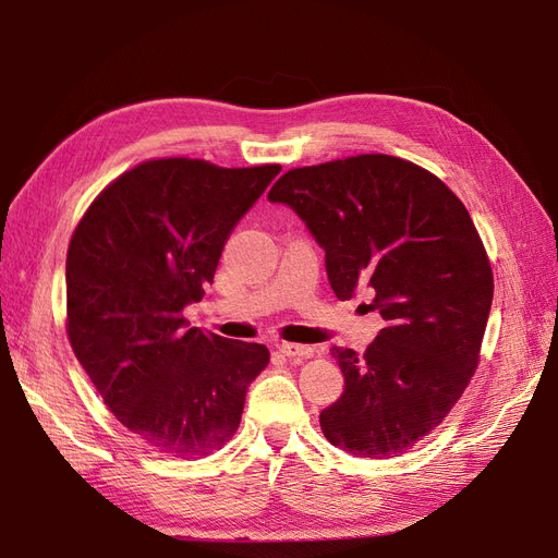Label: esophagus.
I'll return each instance as SVG.
<instances>
[{
  "mask_svg": "<svg viewBox=\"0 0 558 558\" xmlns=\"http://www.w3.org/2000/svg\"><path fill=\"white\" fill-rule=\"evenodd\" d=\"M277 351L286 359H310L312 356V347H302V344H291V342H281L277 344Z\"/></svg>",
  "mask_w": 558,
  "mask_h": 558,
  "instance_id": "1",
  "label": "esophagus"
}]
</instances>
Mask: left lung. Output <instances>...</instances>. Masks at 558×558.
<instances>
[{
  "label": "left lung",
  "mask_w": 558,
  "mask_h": 558,
  "mask_svg": "<svg viewBox=\"0 0 558 558\" xmlns=\"http://www.w3.org/2000/svg\"><path fill=\"white\" fill-rule=\"evenodd\" d=\"M267 199L305 221L335 295L365 293L386 320L365 353L332 349L344 391L320 430L363 459L414 447L465 391L492 312V265L463 202L424 167L381 154L298 167Z\"/></svg>",
  "instance_id": "8db88e82"
}]
</instances>
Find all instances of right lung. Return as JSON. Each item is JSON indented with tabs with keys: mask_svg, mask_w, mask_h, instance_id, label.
<instances>
[{
	"mask_svg": "<svg viewBox=\"0 0 558 558\" xmlns=\"http://www.w3.org/2000/svg\"><path fill=\"white\" fill-rule=\"evenodd\" d=\"M279 165L226 170L207 160H148L118 177L66 251V332L121 424L154 449L199 459L238 430L265 344L191 328L223 246Z\"/></svg>",
	"mask_w": 558,
	"mask_h": 558,
	"instance_id": "add662e5",
	"label": "right lung"
}]
</instances>
